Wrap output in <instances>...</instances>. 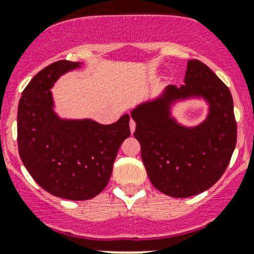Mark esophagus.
Masks as SVG:
<instances>
[{
  "label": "esophagus",
  "instance_id": "esophagus-1",
  "mask_svg": "<svg viewBox=\"0 0 254 254\" xmlns=\"http://www.w3.org/2000/svg\"><path fill=\"white\" fill-rule=\"evenodd\" d=\"M130 131H131V134L132 132L135 131V127H136V124H135V122L134 120H130Z\"/></svg>",
  "mask_w": 254,
  "mask_h": 254
}]
</instances>
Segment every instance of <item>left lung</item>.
Masks as SVG:
<instances>
[{"label": "left lung", "instance_id": "obj_1", "mask_svg": "<svg viewBox=\"0 0 254 254\" xmlns=\"http://www.w3.org/2000/svg\"><path fill=\"white\" fill-rule=\"evenodd\" d=\"M188 98L208 104L207 118L195 127H186L171 116V106ZM131 118L149 179L162 193L173 198L196 195L226 172L237 143L233 99L202 61L189 60L184 85L167 86L158 98L132 109Z\"/></svg>", "mask_w": 254, "mask_h": 254}]
</instances>
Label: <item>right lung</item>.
I'll return each instance as SVG.
<instances>
[{"label": "right lung", "mask_w": 254, "mask_h": 254, "mask_svg": "<svg viewBox=\"0 0 254 254\" xmlns=\"http://www.w3.org/2000/svg\"><path fill=\"white\" fill-rule=\"evenodd\" d=\"M82 63L61 60L42 68L22 91L17 111L21 160L34 181L59 198L86 200L104 190L120 145L129 138V115L114 124L61 119L51 87Z\"/></svg>", "instance_id": "obj_1"}]
</instances>
